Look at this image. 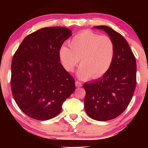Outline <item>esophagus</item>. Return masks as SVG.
<instances>
[{
  "instance_id": "34e87169",
  "label": "esophagus",
  "mask_w": 148,
  "mask_h": 148,
  "mask_svg": "<svg viewBox=\"0 0 148 148\" xmlns=\"http://www.w3.org/2000/svg\"><path fill=\"white\" fill-rule=\"evenodd\" d=\"M75 85H76V87H81V86H82V84H81V82H79V81H76L75 82Z\"/></svg>"
}]
</instances>
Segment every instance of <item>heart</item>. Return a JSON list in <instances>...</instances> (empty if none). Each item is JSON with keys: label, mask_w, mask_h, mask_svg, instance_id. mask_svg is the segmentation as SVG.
<instances>
[{"label": "heart", "mask_w": 148, "mask_h": 148, "mask_svg": "<svg viewBox=\"0 0 148 148\" xmlns=\"http://www.w3.org/2000/svg\"><path fill=\"white\" fill-rule=\"evenodd\" d=\"M70 48L62 46L59 58L67 72H73L81 60L77 76L81 79L99 78L108 72L115 57V45L109 37L83 31L71 40Z\"/></svg>", "instance_id": "obj_1"}]
</instances>
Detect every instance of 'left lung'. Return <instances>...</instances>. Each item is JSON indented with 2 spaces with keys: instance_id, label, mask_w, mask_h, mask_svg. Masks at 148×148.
<instances>
[{
  "instance_id": "obj_1",
  "label": "left lung",
  "mask_w": 148,
  "mask_h": 148,
  "mask_svg": "<svg viewBox=\"0 0 148 148\" xmlns=\"http://www.w3.org/2000/svg\"><path fill=\"white\" fill-rule=\"evenodd\" d=\"M94 28L103 30L113 40L115 57L102 77L84 84V108L91 118L107 121L122 114L132 99L136 85V62L123 35L106 25Z\"/></svg>"
}]
</instances>
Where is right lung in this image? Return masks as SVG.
Instances as JSON below:
<instances>
[{
  "label": "right lung",
  "mask_w": 148,
  "mask_h": 148,
  "mask_svg": "<svg viewBox=\"0 0 148 148\" xmlns=\"http://www.w3.org/2000/svg\"><path fill=\"white\" fill-rule=\"evenodd\" d=\"M72 35L64 27H49L26 36L12 61L11 89L25 115L38 120L57 116L75 90L74 79L60 62L59 50Z\"/></svg>",
  "instance_id": "right-lung-1"
}]
</instances>
